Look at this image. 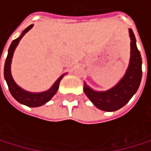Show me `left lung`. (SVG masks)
I'll return each mask as SVG.
<instances>
[{"mask_svg": "<svg viewBox=\"0 0 151 151\" xmlns=\"http://www.w3.org/2000/svg\"><path fill=\"white\" fill-rule=\"evenodd\" d=\"M130 37V59L126 73L117 85L106 91H96L84 83V92L91 101L105 111H115L125 106L134 95L141 81V56L136 45V38L131 29L129 30Z\"/></svg>", "mask_w": 151, "mask_h": 151, "instance_id": "1", "label": "left lung"}]
</instances>
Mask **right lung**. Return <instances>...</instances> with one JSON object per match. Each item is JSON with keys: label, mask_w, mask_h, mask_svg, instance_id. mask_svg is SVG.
Wrapping results in <instances>:
<instances>
[{"label": "right lung", "mask_w": 151, "mask_h": 151, "mask_svg": "<svg viewBox=\"0 0 151 151\" xmlns=\"http://www.w3.org/2000/svg\"><path fill=\"white\" fill-rule=\"evenodd\" d=\"M32 26H33V24L27 27L22 32V34L19 38H17L16 40H12V42L8 50V55H7L6 60H5V64H4V78L7 82L11 94L12 95V97L17 101L23 104V105H26L28 107H40V106L45 104L46 102H48L50 99L56 94V92L59 89L60 82L65 74H62L61 76L55 81V83L52 85V87H51L50 90H48L46 91H42V92H39V93L26 91L15 83V81L12 79V73H11V63H12L13 52H14L17 45H18V43L20 42L21 39L24 36V34L26 32H28L31 30Z\"/></svg>", "instance_id": "add662e5"}]
</instances>
